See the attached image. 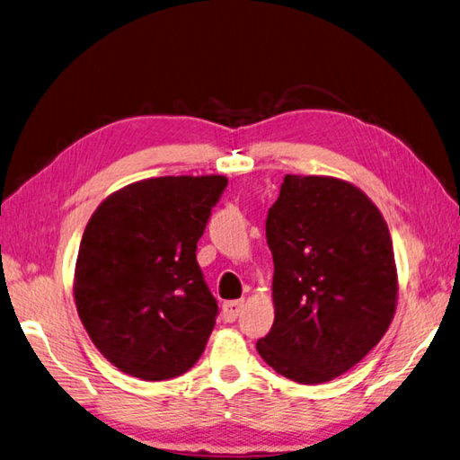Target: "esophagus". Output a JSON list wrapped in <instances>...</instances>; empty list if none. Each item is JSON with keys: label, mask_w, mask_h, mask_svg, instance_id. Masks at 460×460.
I'll list each match as a JSON object with an SVG mask.
<instances>
[{"label": "esophagus", "mask_w": 460, "mask_h": 460, "mask_svg": "<svg viewBox=\"0 0 460 460\" xmlns=\"http://www.w3.org/2000/svg\"><path fill=\"white\" fill-rule=\"evenodd\" d=\"M243 305H244L243 299L223 303V319H226V323H234L239 319V314L243 311Z\"/></svg>", "instance_id": "esophagus-1"}]
</instances>
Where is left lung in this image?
Masks as SVG:
<instances>
[{
    "mask_svg": "<svg viewBox=\"0 0 460 460\" xmlns=\"http://www.w3.org/2000/svg\"><path fill=\"white\" fill-rule=\"evenodd\" d=\"M276 319L256 349L279 375L319 385L379 344L396 307V266L381 211L331 176L286 174L268 209Z\"/></svg>",
    "mask_w": 460,
    "mask_h": 460,
    "instance_id": "1",
    "label": "left lung"
}]
</instances>
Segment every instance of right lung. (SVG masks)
Segmentation results:
<instances>
[{
    "mask_svg": "<svg viewBox=\"0 0 460 460\" xmlns=\"http://www.w3.org/2000/svg\"><path fill=\"white\" fill-rule=\"evenodd\" d=\"M227 179L159 176L114 192L79 244L74 296L93 344L144 381L186 373L217 319L196 261L198 241Z\"/></svg>",
    "mask_w": 460,
    "mask_h": 460,
    "instance_id": "1",
    "label": "right lung"
}]
</instances>
